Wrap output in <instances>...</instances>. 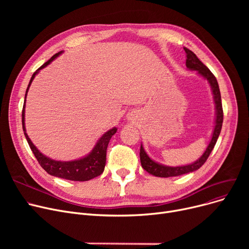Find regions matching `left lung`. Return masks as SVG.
<instances>
[{
    "instance_id": "1",
    "label": "left lung",
    "mask_w": 249,
    "mask_h": 249,
    "mask_svg": "<svg viewBox=\"0 0 249 249\" xmlns=\"http://www.w3.org/2000/svg\"><path fill=\"white\" fill-rule=\"evenodd\" d=\"M186 51V65L187 68L191 71H197L199 74H201L203 77H205L208 81V83L211 86V89L213 93V98L215 102V108H216V120H215V127L214 131L212 134V138L209 145L207 146L205 152L199 160H196L195 162L188 164V165H181V166H167L160 164L159 162H155L152 160L147 153L145 152L144 148H143L142 144L140 146V161L142 167L145 169L147 173H149L152 176L160 177V178H169V177H178L180 175L189 174L192 172L197 171L199 169L207 160L209 155L212 152L217 139L220 135L222 123H223V109H222V102H221V94L218 86V82L216 80L215 75L211 72L206 65L197 57L194 52L187 47H184Z\"/></svg>"
}]
</instances>
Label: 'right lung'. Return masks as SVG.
<instances>
[{
  "instance_id": "obj_1",
  "label": "right lung",
  "mask_w": 249,
  "mask_h": 249,
  "mask_svg": "<svg viewBox=\"0 0 249 249\" xmlns=\"http://www.w3.org/2000/svg\"><path fill=\"white\" fill-rule=\"evenodd\" d=\"M62 53V51H59L58 53H55L53 56H52L49 60H47L44 64H42L40 68H39L31 76V80L29 82L28 88L26 89V94H25V102L23 105V110H22V126H23V131L25 134L26 139H27L28 144L34 153L36 160H38L39 164H40L44 171L51 175L57 178H65V179H70V180H77V181H85V180H89L91 178H94L101 174H103L105 165H106V153H107V147L109 144V141L111 137L116 133L117 128L114 127L110 129L109 131L105 133L96 143L95 147L93 148L87 156L80 160H71V161H59V160H54L48 159L47 156L42 154L40 151H39L35 145L28 137L27 133H26V128H25V103H26V96H27L29 87L34 80L35 75L39 72V71L44 69L45 67L51 62L53 61L58 55Z\"/></svg>"
}]
</instances>
